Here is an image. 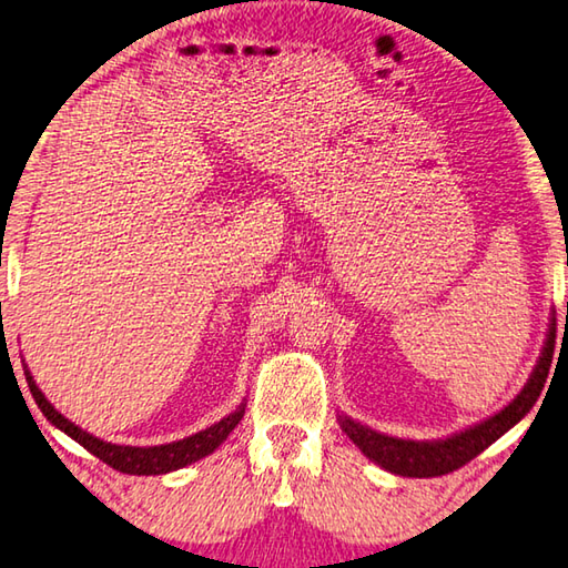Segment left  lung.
Instances as JSON below:
<instances>
[{"mask_svg":"<svg viewBox=\"0 0 568 568\" xmlns=\"http://www.w3.org/2000/svg\"><path fill=\"white\" fill-rule=\"evenodd\" d=\"M554 343H556V313L551 315L549 335H546L544 351L538 355V363L526 381L521 393L508 403L506 408L494 413L491 418L476 423L460 434L438 440H406L393 438L386 434H378L363 423L353 420L348 416H338L341 428L345 430L355 446H358L365 456L376 460L381 468L390 470L396 476H410V478H434L444 476L466 466L470 458H476L480 450H486L494 440L501 438L508 428H514L528 410L534 408L544 390V383L549 378L551 358H554Z\"/></svg>","mask_w":568,"mask_h":568,"instance_id":"1","label":"left lung"}]
</instances>
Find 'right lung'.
<instances>
[{"instance_id":"right-lung-1","label":"right lung","mask_w":568,"mask_h":568,"mask_svg":"<svg viewBox=\"0 0 568 568\" xmlns=\"http://www.w3.org/2000/svg\"><path fill=\"white\" fill-rule=\"evenodd\" d=\"M24 376H27V386L32 390V398L37 400V406L47 416V420L57 426L60 430H64L67 436L74 438L77 444L84 446L90 450L92 456H98L104 464L122 470V474H132V476H160V474H170V470H178L187 464H195V460L205 458L207 454L223 444V440L233 434V428L240 423L245 413V403L225 416L223 420L213 423V426L200 430L195 436H187L182 440H175V444H165V446H118V444H108V440H100L98 436L88 434L80 426H74L70 418H64L60 410H57L50 400L44 398V393L37 386L32 373L27 371L24 363Z\"/></svg>"}]
</instances>
